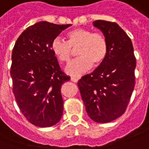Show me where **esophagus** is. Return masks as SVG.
Here are the masks:
<instances>
[{
    "label": "esophagus",
    "mask_w": 149,
    "mask_h": 149,
    "mask_svg": "<svg viewBox=\"0 0 149 149\" xmlns=\"http://www.w3.org/2000/svg\"><path fill=\"white\" fill-rule=\"evenodd\" d=\"M71 81L74 83H77L78 81V78L77 77H71Z\"/></svg>",
    "instance_id": "34e87169"
}]
</instances>
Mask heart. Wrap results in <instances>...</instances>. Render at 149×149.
I'll return each mask as SVG.
<instances>
[{
    "label": "heart",
    "instance_id": "heart-1",
    "mask_svg": "<svg viewBox=\"0 0 149 149\" xmlns=\"http://www.w3.org/2000/svg\"><path fill=\"white\" fill-rule=\"evenodd\" d=\"M68 41L57 36L51 42L53 54L62 63L68 64L73 55V49L79 56L68 65L66 72L79 77L93 66L102 64L108 54V42L105 35L85 28H77L67 34Z\"/></svg>",
    "mask_w": 149,
    "mask_h": 149
}]
</instances>
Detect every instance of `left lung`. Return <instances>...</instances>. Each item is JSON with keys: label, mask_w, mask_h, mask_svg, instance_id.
<instances>
[{"label": "left lung", "mask_w": 149, "mask_h": 149, "mask_svg": "<svg viewBox=\"0 0 149 149\" xmlns=\"http://www.w3.org/2000/svg\"><path fill=\"white\" fill-rule=\"evenodd\" d=\"M108 42V54L94 71L83 76L77 83L85 110L97 123H109L127 110L135 87L136 66L132 42L115 22H93Z\"/></svg>", "instance_id": "obj_1"}]
</instances>
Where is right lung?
Wrapping results in <instances>:
<instances>
[{
  "label": "right lung",
  "instance_id": "right-lung-1",
  "mask_svg": "<svg viewBox=\"0 0 149 149\" xmlns=\"http://www.w3.org/2000/svg\"><path fill=\"white\" fill-rule=\"evenodd\" d=\"M70 26L39 22L26 28L13 47V93L24 117L37 127L54 126L62 117L60 88L70 77L61 70L51 42Z\"/></svg>",
  "mask_w": 149,
  "mask_h": 149
}]
</instances>
